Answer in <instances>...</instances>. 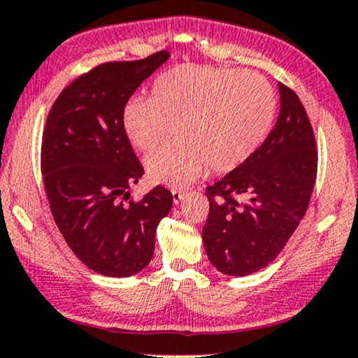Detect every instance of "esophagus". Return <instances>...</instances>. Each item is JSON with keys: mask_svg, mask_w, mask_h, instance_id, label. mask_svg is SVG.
<instances>
[{"mask_svg": "<svg viewBox=\"0 0 358 358\" xmlns=\"http://www.w3.org/2000/svg\"><path fill=\"white\" fill-rule=\"evenodd\" d=\"M171 196H173V203L178 204L183 199V192H180V189L173 188V189H171Z\"/></svg>", "mask_w": 358, "mask_h": 358, "instance_id": "obj_1", "label": "esophagus"}]
</instances>
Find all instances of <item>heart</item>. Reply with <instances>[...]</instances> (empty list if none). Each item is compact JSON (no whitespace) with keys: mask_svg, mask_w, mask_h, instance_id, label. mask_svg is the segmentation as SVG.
<instances>
[{"mask_svg":"<svg viewBox=\"0 0 358 358\" xmlns=\"http://www.w3.org/2000/svg\"><path fill=\"white\" fill-rule=\"evenodd\" d=\"M273 88L250 70L185 64L162 73L150 98H131L121 111L126 139L150 150L173 124L178 139L147 155L152 183L182 188L204 169L226 173L250 159L275 116Z\"/></svg>","mask_w":358,"mask_h":358,"instance_id":"heart-1","label":"heart"}]
</instances>
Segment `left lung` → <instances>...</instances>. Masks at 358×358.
<instances>
[{"instance_id": "obj_1", "label": "left lung", "mask_w": 358, "mask_h": 358, "mask_svg": "<svg viewBox=\"0 0 358 358\" xmlns=\"http://www.w3.org/2000/svg\"><path fill=\"white\" fill-rule=\"evenodd\" d=\"M280 114L249 160L206 188L208 259L224 275L265 268L306 214L317 175L314 131L298 94L278 83Z\"/></svg>"}]
</instances>
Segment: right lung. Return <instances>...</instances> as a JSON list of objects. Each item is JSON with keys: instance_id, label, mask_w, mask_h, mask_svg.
Listing matches in <instances>:
<instances>
[{"instance_id": "right-lung-1", "label": "right lung", "mask_w": 358, "mask_h": 358, "mask_svg": "<svg viewBox=\"0 0 358 358\" xmlns=\"http://www.w3.org/2000/svg\"><path fill=\"white\" fill-rule=\"evenodd\" d=\"M166 50L106 62L71 82L52 104L41 170L57 227L73 254L104 276L136 275L155 250V231L173 196L155 187L139 201L127 189L144 175L121 127V111Z\"/></svg>"}]
</instances>
